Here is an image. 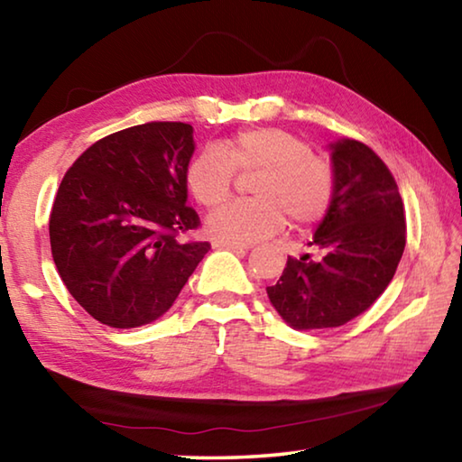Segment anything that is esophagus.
<instances>
[{"instance_id":"34e87169","label":"esophagus","mask_w":462,"mask_h":462,"mask_svg":"<svg viewBox=\"0 0 462 462\" xmlns=\"http://www.w3.org/2000/svg\"><path fill=\"white\" fill-rule=\"evenodd\" d=\"M214 246L216 248H228V250H234V253H246L248 250V246H245V245H236V242H214Z\"/></svg>"}]
</instances>
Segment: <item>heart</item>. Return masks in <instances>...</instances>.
I'll return each mask as SVG.
<instances>
[{
	"label": "heart",
	"mask_w": 462,
	"mask_h": 462,
	"mask_svg": "<svg viewBox=\"0 0 462 462\" xmlns=\"http://www.w3.org/2000/svg\"><path fill=\"white\" fill-rule=\"evenodd\" d=\"M234 169L259 173L253 201L226 203L209 214L206 228L216 240L250 245L277 234L287 224L310 226L326 216L334 199V173L301 138L279 128H254L226 140L222 151L206 148L185 171L193 199L214 208L230 195Z\"/></svg>",
	"instance_id": "1"
}]
</instances>
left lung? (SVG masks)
Here are the masks:
<instances>
[{"label": "left lung", "mask_w": 462, "mask_h": 462, "mask_svg": "<svg viewBox=\"0 0 462 462\" xmlns=\"http://www.w3.org/2000/svg\"><path fill=\"white\" fill-rule=\"evenodd\" d=\"M334 199L308 246L289 256L267 295L293 330L338 328L369 310L395 275L405 248L403 201L393 175L358 140L330 143Z\"/></svg>", "instance_id": "obj_1"}]
</instances>
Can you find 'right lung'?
<instances>
[{
	"mask_svg": "<svg viewBox=\"0 0 462 462\" xmlns=\"http://www.w3.org/2000/svg\"><path fill=\"white\" fill-rule=\"evenodd\" d=\"M193 128L151 122L89 146L62 177L49 232L52 259L75 301L97 322L138 328L173 306L209 242L187 208Z\"/></svg>",
	"mask_w": 462,
	"mask_h": 462,
	"instance_id": "obj_1",
	"label": "right lung"
}]
</instances>
